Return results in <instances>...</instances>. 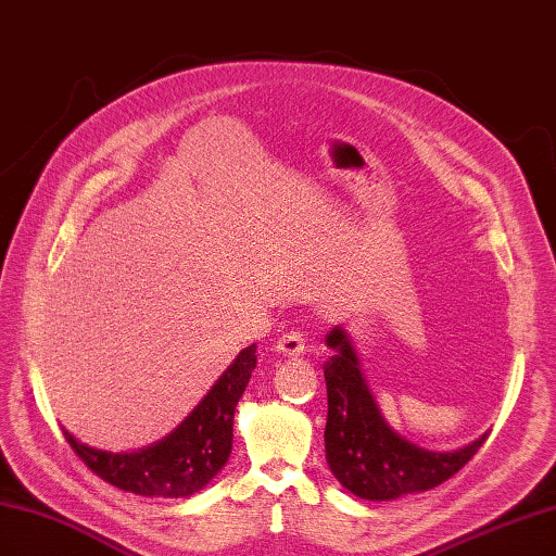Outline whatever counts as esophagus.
Wrapping results in <instances>:
<instances>
[{
  "label": "esophagus",
  "instance_id": "1",
  "mask_svg": "<svg viewBox=\"0 0 556 556\" xmlns=\"http://www.w3.org/2000/svg\"><path fill=\"white\" fill-rule=\"evenodd\" d=\"M277 354L281 357H301L305 352V336L301 331H291L287 336H281L275 345Z\"/></svg>",
  "mask_w": 556,
  "mask_h": 556
}]
</instances>
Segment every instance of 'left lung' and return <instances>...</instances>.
Masks as SVG:
<instances>
[{
  "mask_svg": "<svg viewBox=\"0 0 556 556\" xmlns=\"http://www.w3.org/2000/svg\"><path fill=\"white\" fill-rule=\"evenodd\" d=\"M333 354L324 364L329 416L326 463L343 486L364 501H396L430 491L451 479L486 441L489 432L455 451H432L392 430L362 371L359 354L345 326L326 333Z\"/></svg>",
  "mask_w": 556,
  "mask_h": 556,
  "instance_id": "obj_1",
  "label": "left lung"
}]
</instances>
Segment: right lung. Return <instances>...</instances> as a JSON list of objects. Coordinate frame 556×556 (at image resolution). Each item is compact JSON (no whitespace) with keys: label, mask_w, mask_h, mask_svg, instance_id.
Returning <instances> with one entry per match:
<instances>
[{"label":"right lung","mask_w":556,"mask_h":556,"mask_svg":"<svg viewBox=\"0 0 556 556\" xmlns=\"http://www.w3.org/2000/svg\"><path fill=\"white\" fill-rule=\"evenodd\" d=\"M253 368L255 345H249L213 382L192 414L146 448L115 453L81 444L65 427L63 434L79 458L112 486L146 497H188L202 491L230 458L235 408Z\"/></svg>","instance_id":"add662e5"}]
</instances>
